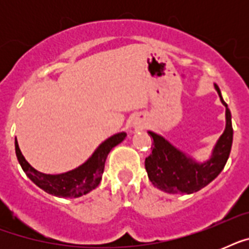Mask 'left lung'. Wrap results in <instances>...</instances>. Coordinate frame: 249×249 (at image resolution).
Masks as SVG:
<instances>
[{
	"mask_svg": "<svg viewBox=\"0 0 249 249\" xmlns=\"http://www.w3.org/2000/svg\"><path fill=\"white\" fill-rule=\"evenodd\" d=\"M214 89L220 95L221 103L226 107V126L224 133L213 147L212 155L204 163H199L191 156L174 147L169 141L154 132L152 152L144 160L148 179L152 185L168 194H193L203 189L224 169L232 144L231 113L221 95L220 88L214 84Z\"/></svg>",
	"mask_w": 249,
	"mask_h": 249,
	"instance_id": "1",
	"label": "left lung"
}]
</instances>
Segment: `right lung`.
Listing matches in <instances>:
<instances>
[{"mask_svg":"<svg viewBox=\"0 0 249 249\" xmlns=\"http://www.w3.org/2000/svg\"><path fill=\"white\" fill-rule=\"evenodd\" d=\"M126 133L113 134L102 142L93 152V155L75 169L60 174H45L36 170L21 155L18 142H15V152L21 169L27 177L40 189L59 197H80L90 193L101 183L105 163L109 151L125 140Z\"/></svg>","mask_w":249,"mask_h":249,"instance_id":"1","label":"right lung"}]
</instances>
